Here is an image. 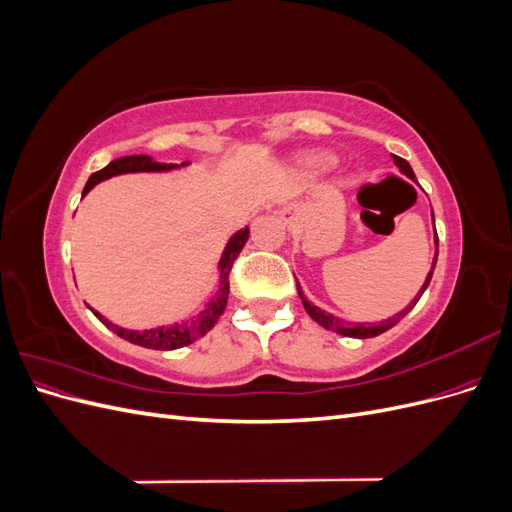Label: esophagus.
Masks as SVG:
<instances>
[{
    "mask_svg": "<svg viewBox=\"0 0 512 512\" xmlns=\"http://www.w3.org/2000/svg\"><path fill=\"white\" fill-rule=\"evenodd\" d=\"M290 215H292V211H290V207H288V209H284V211H282V218H290Z\"/></svg>",
    "mask_w": 512,
    "mask_h": 512,
    "instance_id": "obj_1",
    "label": "esophagus"
}]
</instances>
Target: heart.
Instances as JSON below:
<instances>
[{
    "label": "heart",
    "mask_w": 512,
    "mask_h": 512,
    "mask_svg": "<svg viewBox=\"0 0 512 512\" xmlns=\"http://www.w3.org/2000/svg\"><path fill=\"white\" fill-rule=\"evenodd\" d=\"M299 162L303 168L312 170V173H322V170H327L331 166V156L329 153L314 151V153H305Z\"/></svg>",
    "instance_id": "heart-1"
}]
</instances>
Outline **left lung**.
I'll return each mask as SVG.
<instances>
[{
  "instance_id": "obj_1",
  "label": "left lung",
  "mask_w": 512,
  "mask_h": 512,
  "mask_svg": "<svg viewBox=\"0 0 512 512\" xmlns=\"http://www.w3.org/2000/svg\"><path fill=\"white\" fill-rule=\"evenodd\" d=\"M393 162H395V166L399 168V173L401 175H406L408 179H412V181H416V177H414V170H412V166L404 160V158H399V156H393ZM431 218H433V209H431ZM436 262H438V232H436V254H433V262H431V269H429V273H427V277H425V282H423V286H421V290L416 292V297L401 309V312H397L395 316H389L386 320H380V322H356V324H352V322H348V320H342V318H337V316H333V314H329V312H324V309H320L318 305H314L312 301H307V297L303 294V290H301V286H299V282H297V290H299V297H301V301H303V307H305V312L309 314V318L312 320H316L320 327H324V329H329V331H333V333H337V335H346V337H356V339H367V337H376V335H380V333H384V331H389V329H393L395 324L404 318L410 309L418 303V299L423 297V292L427 290V286H429V282H431V275H433V269H436Z\"/></svg>"
}]
</instances>
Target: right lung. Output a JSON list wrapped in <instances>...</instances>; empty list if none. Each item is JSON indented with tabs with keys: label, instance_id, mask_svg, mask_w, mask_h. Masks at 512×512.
<instances>
[{
	"label": "right lung",
	"instance_id": "1",
	"mask_svg": "<svg viewBox=\"0 0 512 512\" xmlns=\"http://www.w3.org/2000/svg\"><path fill=\"white\" fill-rule=\"evenodd\" d=\"M185 166H190V162H181V164H166V162H156L151 156H126L113 160L108 166H104L98 173L91 175L85 183L83 196L98 185L100 181H106L117 175H130V173H173V170H181ZM247 237H250V228H241L237 230L235 235L228 239V243L224 245V252L220 256L218 262V288L211 294V299L205 303V307L200 312L188 316L185 320H179L175 324H160V327H151V329H126L119 327V324L111 322L106 316H102L100 312H96L94 307H89L94 316L106 324L108 329L113 333H117L119 337L126 339L130 344L143 346V348H151V350H177L183 346L194 344L196 339L205 337L213 327L215 322L220 320V316L224 314L226 303H228V275L232 269V262L239 256V252L243 250V245L247 243Z\"/></svg>",
	"mask_w": 512,
	"mask_h": 512
}]
</instances>
